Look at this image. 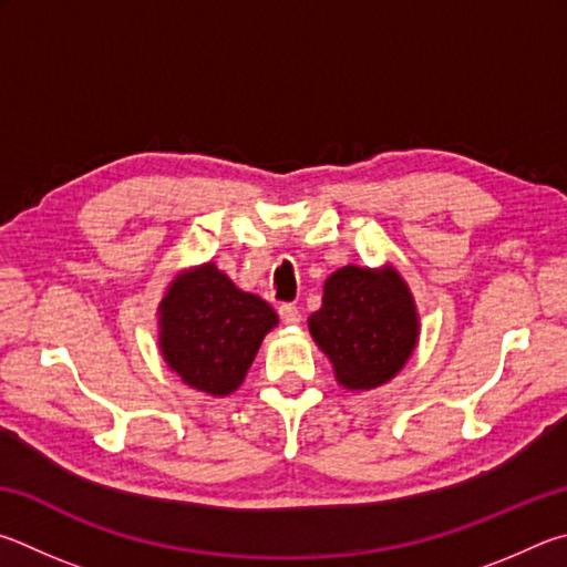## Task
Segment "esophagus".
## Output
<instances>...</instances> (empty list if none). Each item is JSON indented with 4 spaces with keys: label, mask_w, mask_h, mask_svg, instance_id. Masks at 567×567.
Returning a JSON list of instances; mask_svg holds the SVG:
<instances>
[{
    "label": "esophagus",
    "mask_w": 567,
    "mask_h": 567,
    "mask_svg": "<svg viewBox=\"0 0 567 567\" xmlns=\"http://www.w3.org/2000/svg\"><path fill=\"white\" fill-rule=\"evenodd\" d=\"M278 316H281V321L289 323V326L301 321V311L296 309L293 303H281V306H278Z\"/></svg>",
    "instance_id": "34e87169"
}]
</instances>
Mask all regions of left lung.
<instances>
[{"label": "left lung", "instance_id": "obj_1", "mask_svg": "<svg viewBox=\"0 0 567 567\" xmlns=\"http://www.w3.org/2000/svg\"><path fill=\"white\" fill-rule=\"evenodd\" d=\"M309 329L329 353L336 379L353 391L391 381L419 339L411 291L393 268H339L323 286V306L311 313Z\"/></svg>", "mask_w": 567, "mask_h": 567}]
</instances>
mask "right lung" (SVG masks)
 <instances>
[{"label":"right lung","mask_w":567,"mask_h":567,"mask_svg":"<svg viewBox=\"0 0 567 567\" xmlns=\"http://www.w3.org/2000/svg\"><path fill=\"white\" fill-rule=\"evenodd\" d=\"M162 353L196 391L226 395L241 385L276 311L254 293L238 291L214 264L184 274L162 306Z\"/></svg>","instance_id":"right-lung-1"}]
</instances>
